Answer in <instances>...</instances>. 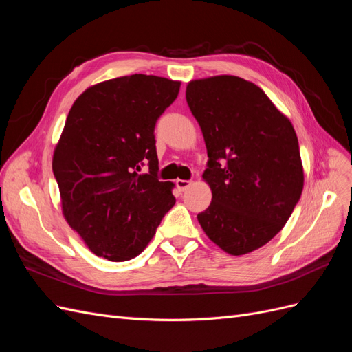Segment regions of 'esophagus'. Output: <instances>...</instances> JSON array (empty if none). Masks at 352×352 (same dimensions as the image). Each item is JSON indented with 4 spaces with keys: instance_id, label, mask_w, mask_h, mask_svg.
Listing matches in <instances>:
<instances>
[{
    "instance_id": "obj_1",
    "label": "esophagus",
    "mask_w": 352,
    "mask_h": 352,
    "mask_svg": "<svg viewBox=\"0 0 352 352\" xmlns=\"http://www.w3.org/2000/svg\"><path fill=\"white\" fill-rule=\"evenodd\" d=\"M176 186H177V189L180 190V192H184V190H186L190 186V180L179 179V180H176Z\"/></svg>"
}]
</instances>
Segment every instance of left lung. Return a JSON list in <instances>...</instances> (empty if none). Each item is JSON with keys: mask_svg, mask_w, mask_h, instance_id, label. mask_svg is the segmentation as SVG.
Returning <instances> with one entry per match:
<instances>
[{"mask_svg": "<svg viewBox=\"0 0 352 352\" xmlns=\"http://www.w3.org/2000/svg\"><path fill=\"white\" fill-rule=\"evenodd\" d=\"M186 102L204 136L211 204L206 235L232 255L258 250L300 201L304 170L294 126L252 82L230 74L190 80Z\"/></svg>", "mask_w": 352, "mask_h": 352, "instance_id": "1", "label": "left lung"}]
</instances>
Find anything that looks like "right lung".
I'll use <instances>...</instances> for the list:
<instances>
[{
  "label": "right lung",
  "instance_id": "obj_1",
  "mask_svg": "<svg viewBox=\"0 0 352 352\" xmlns=\"http://www.w3.org/2000/svg\"><path fill=\"white\" fill-rule=\"evenodd\" d=\"M180 82L131 74L89 87L73 102L52 157L63 216L88 248L110 261L140 255L175 206L157 177L154 129ZM148 163L151 172L141 175Z\"/></svg>",
  "mask_w": 352,
  "mask_h": 352
}]
</instances>
